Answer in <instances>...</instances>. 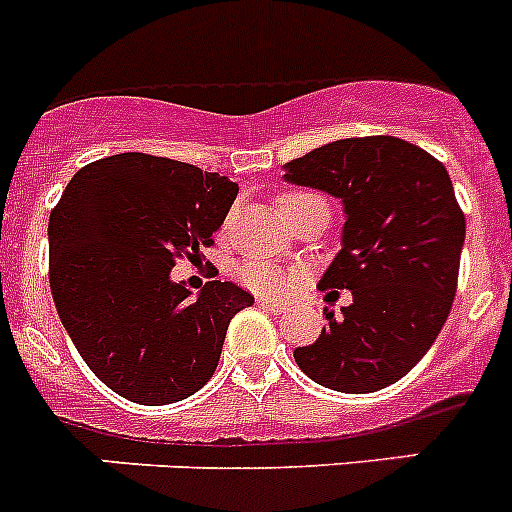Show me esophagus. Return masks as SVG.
<instances>
[{
    "instance_id": "obj_1",
    "label": "esophagus",
    "mask_w": 512,
    "mask_h": 512,
    "mask_svg": "<svg viewBox=\"0 0 512 512\" xmlns=\"http://www.w3.org/2000/svg\"><path fill=\"white\" fill-rule=\"evenodd\" d=\"M259 305H264V307H269V310H274V312H284L287 310V305H284V302H279V300H271V297H259Z\"/></svg>"
}]
</instances>
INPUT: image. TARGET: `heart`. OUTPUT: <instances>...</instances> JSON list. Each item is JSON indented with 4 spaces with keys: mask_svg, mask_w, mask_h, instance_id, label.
<instances>
[{
    "mask_svg": "<svg viewBox=\"0 0 512 512\" xmlns=\"http://www.w3.org/2000/svg\"><path fill=\"white\" fill-rule=\"evenodd\" d=\"M307 197H315V194H305V192H287L282 194L277 200V207L282 210V207L287 205H295V202H302L307 200ZM241 279L248 284V287L259 289V292H279V289L284 287V274L277 269V266L271 264H261V261H253V264H246L241 271Z\"/></svg>",
    "mask_w": 512,
    "mask_h": 512,
    "instance_id": "heart-1",
    "label": "heart"
}]
</instances>
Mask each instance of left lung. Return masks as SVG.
Here are the masks:
<instances>
[{"mask_svg": "<svg viewBox=\"0 0 512 512\" xmlns=\"http://www.w3.org/2000/svg\"><path fill=\"white\" fill-rule=\"evenodd\" d=\"M284 179L341 200V251L320 287L351 289L318 341L295 348L312 382L346 395L395 384L449 318L467 223L441 161L392 135L325 143L284 164Z\"/></svg>", "mask_w": 512, "mask_h": 512, "instance_id": "left-lung-1", "label": "left lung"}]
</instances>
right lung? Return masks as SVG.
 <instances>
[{
    "instance_id": "right-lung-1",
    "label": "right lung",
    "mask_w": 512,
    "mask_h": 512,
    "mask_svg": "<svg viewBox=\"0 0 512 512\" xmlns=\"http://www.w3.org/2000/svg\"><path fill=\"white\" fill-rule=\"evenodd\" d=\"M238 184L146 153L99 158L74 174L48 223L58 318L87 366L138 405H169L215 374L235 312L253 297L212 279L192 295L171 279L200 261Z\"/></svg>"
}]
</instances>
